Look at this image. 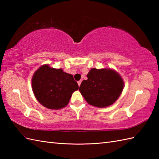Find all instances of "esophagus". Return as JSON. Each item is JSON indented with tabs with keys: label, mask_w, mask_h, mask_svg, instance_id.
Here are the masks:
<instances>
[{
	"label": "esophagus",
	"mask_w": 159,
	"mask_h": 159,
	"mask_svg": "<svg viewBox=\"0 0 159 159\" xmlns=\"http://www.w3.org/2000/svg\"><path fill=\"white\" fill-rule=\"evenodd\" d=\"M81 80H79V81H78V85H79V86L80 85V84H81Z\"/></svg>",
	"instance_id": "34e87169"
}]
</instances>
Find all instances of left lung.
I'll list each match as a JSON object with an SVG mask.
<instances>
[{"label":"left lung","instance_id":"obj_1","mask_svg":"<svg viewBox=\"0 0 159 159\" xmlns=\"http://www.w3.org/2000/svg\"><path fill=\"white\" fill-rule=\"evenodd\" d=\"M79 91L87 103L99 108L107 107L118 99L124 89L122 78L114 70L91 69Z\"/></svg>","mask_w":159,"mask_h":159}]
</instances>
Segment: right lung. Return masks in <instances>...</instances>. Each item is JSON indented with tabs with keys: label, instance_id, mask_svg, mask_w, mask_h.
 Masks as SVG:
<instances>
[{
	"label": "right lung",
	"instance_id": "add662e5",
	"mask_svg": "<svg viewBox=\"0 0 159 159\" xmlns=\"http://www.w3.org/2000/svg\"><path fill=\"white\" fill-rule=\"evenodd\" d=\"M32 89L38 102L49 109H60L69 103L79 85L73 76L48 64L37 70L32 78Z\"/></svg>",
	"mask_w": 159,
	"mask_h": 159
}]
</instances>
